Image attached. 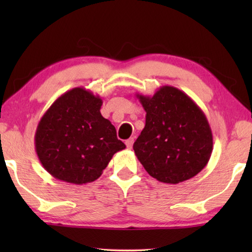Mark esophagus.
Masks as SVG:
<instances>
[{
	"instance_id": "esophagus-1",
	"label": "esophagus",
	"mask_w": 252,
	"mask_h": 252,
	"mask_svg": "<svg viewBox=\"0 0 252 252\" xmlns=\"http://www.w3.org/2000/svg\"><path fill=\"white\" fill-rule=\"evenodd\" d=\"M133 142H134V139H133V138H130V139L126 140V148H127V149H131L132 146H133Z\"/></svg>"
}]
</instances>
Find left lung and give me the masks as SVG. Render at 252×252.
I'll return each mask as SVG.
<instances>
[{
	"label": "left lung",
	"mask_w": 252,
	"mask_h": 252,
	"mask_svg": "<svg viewBox=\"0 0 252 252\" xmlns=\"http://www.w3.org/2000/svg\"><path fill=\"white\" fill-rule=\"evenodd\" d=\"M146 126L133 144L136 158L152 178L177 185L201 171L213 147L206 114L185 92L161 87L152 96L136 93Z\"/></svg>",
	"instance_id": "8db88e82"
}]
</instances>
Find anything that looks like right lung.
<instances>
[{"mask_svg":"<svg viewBox=\"0 0 252 252\" xmlns=\"http://www.w3.org/2000/svg\"><path fill=\"white\" fill-rule=\"evenodd\" d=\"M102 99L84 88L63 93L37 125L35 151L53 178L73 185L95 181L114 153L126 149L100 112Z\"/></svg>","mask_w":252,"mask_h":252,"instance_id":"add662e5","label":"right lung"}]
</instances>
